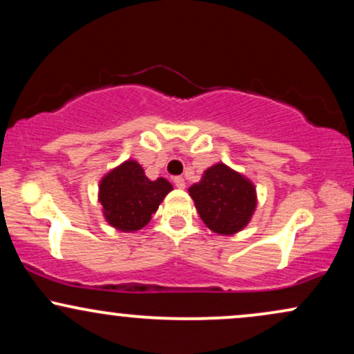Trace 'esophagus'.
I'll return each instance as SVG.
<instances>
[{
  "label": "esophagus",
  "mask_w": 354,
  "mask_h": 354,
  "mask_svg": "<svg viewBox=\"0 0 354 354\" xmlns=\"http://www.w3.org/2000/svg\"><path fill=\"white\" fill-rule=\"evenodd\" d=\"M173 183H174V186H176V188H180V189H183V188H185V186H186L185 178H181V176L173 178Z\"/></svg>",
  "instance_id": "esophagus-1"
}]
</instances>
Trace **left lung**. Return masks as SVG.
I'll list each match as a JSON object with an SVG mask.
<instances>
[{
  "label": "left lung",
  "instance_id": "8db88e82",
  "mask_svg": "<svg viewBox=\"0 0 354 354\" xmlns=\"http://www.w3.org/2000/svg\"><path fill=\"white\" fill-rule=\"evenodd\" d=\"M188 191L203 223L219 234L245 228L256 206L254 186L225 165L206 169Z\"/></svg>",
  "mask_w": 354,
  "mask_h": 354
}]
</instances>
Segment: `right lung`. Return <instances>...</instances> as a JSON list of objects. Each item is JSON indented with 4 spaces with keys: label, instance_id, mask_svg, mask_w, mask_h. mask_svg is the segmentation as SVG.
Returning <instances> with one entry per match:
<instances>
[{
    "label": "right lung",
    "instance_id": "right-lung-1",
    "mask_svg": "<svg viewBox=\"0 0 354 354\" xmlns=\"http://www.w3.org/2000/svg\"><path fill=\"white\" fill-rule=\"evenodd\" d=\"M171 189L165 178L148 180L136 161H126L103 178L100 201L109 225L120 231H136L148 225Z\"/></svg>",
    "mask_w": 354,
    "mask_h": 354
}]
</instances>
